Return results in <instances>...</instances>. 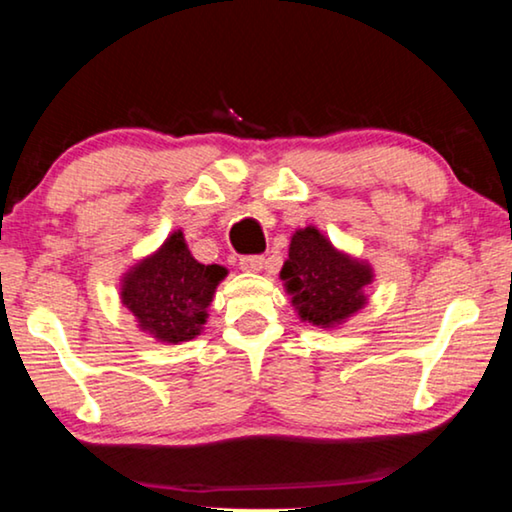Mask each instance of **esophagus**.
Here are the masks:
<instances>
[{
    "mask_svg": "<svg viewBox=\"0 0 512 512\" xmlns=\"http://www.w3.org/2000/svg\"><path fill=\"white\" fill-rule=\"evenodd\" d=\"M263 265H265L263 256H242L240 258V270H244V272H258V270H263Z\"/></svg>",
    "mask_w": 512,
    "mask_h": 512,
    "instance_id": "34e87169",
    "label": "esophagus"
}]
</instances>
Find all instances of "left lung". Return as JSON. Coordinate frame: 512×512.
<instances>
[{
    "label": "left lung",
    "instance_id": "left-lung-1",
    "mask_svg": "<svg viewBox=\"0 0 512 512\" xmlns=\"http://www.w3.org/2000/svg\"><path fill=\"white\" fill-rule=\"evenodd\" d=\"M279 277L300 319L333 328L368 303L366 286L373 284L375 275L368 263L342 254L326 235L307 226L293 233L289 258Z\"/></svg>",
    "mask_w": 512,
    "mask_h": 512
}]
</instances>
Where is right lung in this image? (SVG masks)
Returning a JSON list of instances; mask_svg holds the SVG:
<instances>
[{
    "mask_svg": "<svg viewBox=\"0 0 512 512\" xmlns=\"http://www.w3.org/2000/svg\"><path fill=\"white\" fill-rule=\"evenodd\" d=\"M226 275L223 265L195 261L184 233L174 230L158 251L125 272L121 303L144 333L158 342L179 345L202 333L207 307Z\"/></svg>",
    "mask_w": 512,
    "mask_h": 512,
    "instance_id": "obj_1",
    "label": "right lung"
}]
</instances>
